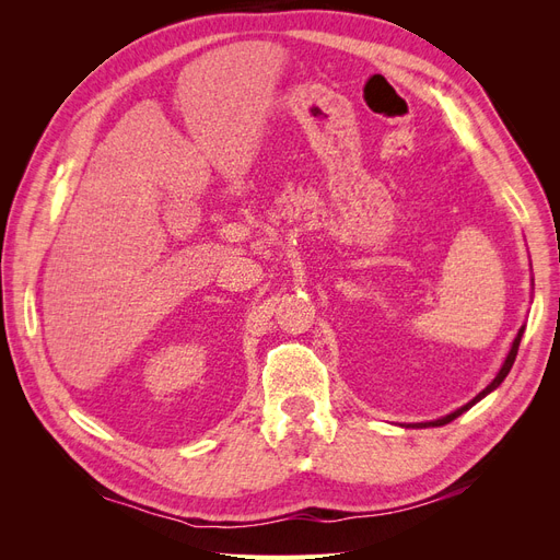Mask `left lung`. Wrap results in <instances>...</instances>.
<instances>
[{
	"mask_svg": "<svg viewBox=\"0 0 560 560\" xmlns=\"http://www.w3.org/2000/svg\"><path fill=\"white\" fill-rule=\"evenodd\" d=\"M523 329L525 327H521V331L516 334V338H514V343H512V350H510V354H506V360H504V364H502V369L498 371V376L493 378V383H490L486 389H481V393L477 395V397H474L471 401H467L465 406H463V409H457V411H453L451 416H446V418H439V420H432V422H420V425L422 428H428V425H432V428H439V425H446V422H451V420H455L457 416H463L467 409H471V406L474 404H477L479 399H483L488 393H493V389L506 378V374H510V369H512V364H514V360H516V352H518V346H521V336H523Z\"/></svg>",
	"mask_w": 560,
	"mask_h": 560,
	"instance_id": "left-lung-1",
	"label": "left lung"
}]
</instances>
